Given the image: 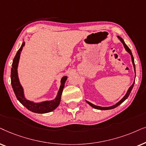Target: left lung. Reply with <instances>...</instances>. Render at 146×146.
Returning a JSON list of instances; mask_svg holds the SVG:
<instances>
[{"label":"left lung","mask_w":146,"mask_h":146,"mask_svg":"<svg viewBox=\"0 0 146 146\" xmlns=\"http://www.w3.org/2000/svg\"><path fill=\"white\" fill-rule=\"evenodd\" d=\"M117 37H118V38H119V39L120 40H121V42H122V43H123V46H124V47H125V50H127V51L128 52V53H129L130 54V55H131V61H132V63H133V68H134V71H135V63H134V59H133V55H132V53H131V50H130V49H129V48L128 47V46H127V45H126V44L125 43V42L123 41V38H122L121 37H120V36H117ZM134 83H135V81H134V82L133 83V84L131 85V86L130 87L129 89H128V90H127V93H126V94L125 95V96H124L123 98H122L121 100H120L119 102H117V104H115V105H113V106H110V107H101V106H96V105H94V104H91V103L89 102H87V101H86V102L87 103V104H88L89 105V106H91V107H92V108H93L97 109V110H111V109H113V108H116V107H117L118 106H119L120 104H122V103H123V102H124V101H125V100H126V99H127V98H128V97H129V94H130V93H131V90H132V89H133V85H134Z\"/></svg>","instance_id":"left-lung-1"}]
</instances>
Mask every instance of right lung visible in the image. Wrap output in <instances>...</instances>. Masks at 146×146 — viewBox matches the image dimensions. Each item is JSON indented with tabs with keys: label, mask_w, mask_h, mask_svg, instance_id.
<instances>
[{
	"label": "right lung",
	"mask_w": 146,
	"mask_h": 146,
	"mask_svg": "<svg viewBox=\"0 0 146 146\" xmlns=\"http://www.w3.org/2000/svg\"><path fill=\"white\" fill-rule=\"evenodd\" d=\"M25 42H23L21 48L17 51L13 61L12 68H11V85H12L13 91H14L17 100L20 102L21 104H23L25 108L28 109L31 111L36 113H45L50 112L54 110H55L59 106L60 102H61L62 92H63V88L65 87V83L66 80H67V77H63V78L61 79V86H60L59 90L58 91L57 97H56L55 100L45 101V102H42L40 103H34L29 100H27L25 97L24 91H23V87L21 86L20 81H19L18 72H17V67H18L21 50H23V48L25 46Z\"/></svg>",
	"instance_id": "1"
}]
</instances>
